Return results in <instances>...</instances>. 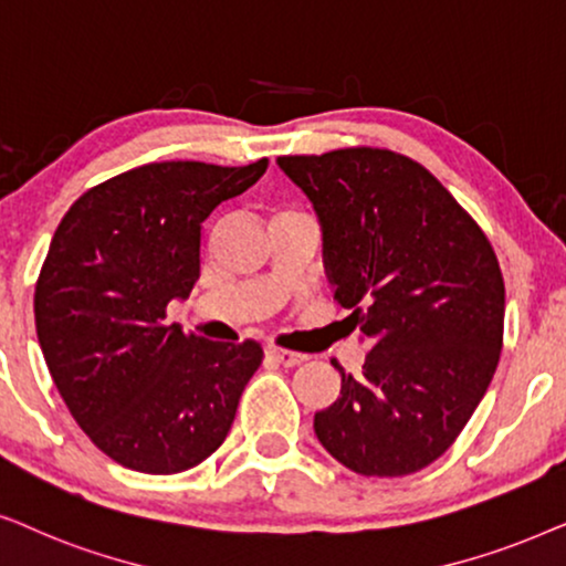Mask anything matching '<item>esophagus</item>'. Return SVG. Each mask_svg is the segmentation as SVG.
<instances>
[{
  "label": "esophagus",
  "mask_w": 566,
  "mask_h": 566,
  "mask_svg": "<svg viewBox=\"0 0 566 566\" xmlns=\"http://www.w3.org/2000/svg\"><path fill=\"white\" fill-rule=\"evenodd\" d=\"M266 357L274 359L276 365H284V367H295V365H303V361L307 359V354L290 352V349H279V346H269V349H266Z\"/></svg>",
  "instance_id": "1"
}]
</instances>
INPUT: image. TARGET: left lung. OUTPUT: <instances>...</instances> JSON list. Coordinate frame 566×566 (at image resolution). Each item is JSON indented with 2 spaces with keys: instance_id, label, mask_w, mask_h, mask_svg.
<instances>
[{
  "instance_id": "obj_1",
  "label": "left lung",
  "mask_w": 566,
  "mask_h": 566,
  "mask_svg": "<svg viewBox=\"0 0 566 566\" xmlns=\"http://www.w3.org/2000/svg\"><path fill=\"white\" fill-rule=\"evenodd\" d=\"M311 199L346 321L370 338L359 375L315 413L321 446L361 476H406L453 446L494 378L504 279L494 248L411 157L349 147L279 157Z\"/></svg>"
}]
</instances>
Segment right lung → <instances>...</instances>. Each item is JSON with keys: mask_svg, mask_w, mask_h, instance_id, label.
<instances>
[{"mask_svg": "<svg viewBox=\"0 0 566 566\" xmlns=\"http://www.w3.org/2000/svg\"><path fill=\"white\" fill-rule=\"evenodd\" d=\"M266 168L142 165L82 193L51 238L38 344L74 421L124 469L188 471L230 432L263 349L184 334L165 307L199 279L207 217Z\"/></svg>", "mask_w": 566, "mask_h": 566, "instance_id": "1", "label": "right lung"}]
</instances>
